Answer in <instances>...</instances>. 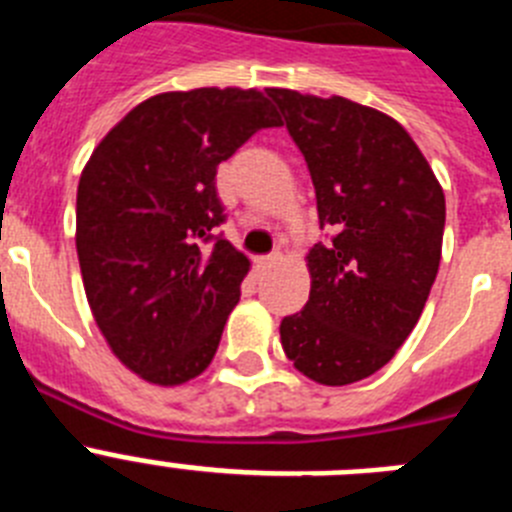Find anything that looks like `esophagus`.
Instances as JSON below:
<instances>
[{"instance_id": "esophagus-1", "label": "esophagus", "mask_w": 512, "mask_h": 512, "mask_svg": "<svg viewBox=\"0 0 512 512\" xmlns=\"http://www.w3.org/2000/svg\"><path fill=\"white\" fill-rule=\"evenodd\" d=\"M279 261H282V253L274 251L271 256H266V259H259V269H269V266L279 264Z\"/></svg>"}]
</instances>
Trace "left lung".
<instances>
[{
	"instance_id": "8db88e82",
	"label": "left lung",
	"mask_w": 512,
	"mask_h": 512,
	"mask_svg": "<svg viewBox=\"0 0 512 512\" xmlns=\"http://www.w3.org/2000/svg\"><path fill=\"white\" fill-rule=\"evenodd\" d=\"M307 161L328 246L307 253L310 300L279 325L297 372L343 387L413 333L441 264L446 200L395 117L346 97L266 89Z\"/></svg>"
}]
</instances>
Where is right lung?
<instances>
[{
  "label": "right lung",
  "mask_w": 512,
  "mask_h": 512,
  "mask_svg": "<svg viewBox=\"0 0 512 512\" xmlns=\"http://www.w3.org/2000/svg\"><path fill=\"white\" fill-rule=\"evenodd\" d=\"M282 125L259 89L148 97L99 140L76 189V253L94 323L146 382L210 366L251 261L225 238L215 174L261 128Z\"/></svg>",
  "instance_id": "right-lung-1"
}]
</instances>
